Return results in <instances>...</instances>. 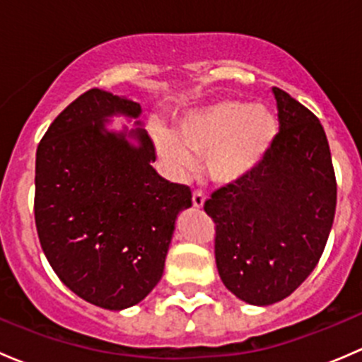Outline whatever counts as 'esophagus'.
I'll list each match as a JSON object with an SVG mask.
<instances>
[{"instance_id": "1", "label": "esophagus", "mask_w": 362, "mask_h": 362, "mask_svg": "<svg viewBox=\"0 0 362 362\" xmlns=\"http://www.w3.org/2000/svg\"><path fill=\"white\" fill-rule=\"evenodd\" d=\"M204 202H206V198H204V194L202 191H194V194H192V206L194 208H203Z\"/></svg>"}]
</instances>
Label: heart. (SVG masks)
<instances>
[{
  "label": "heart",
  "instance_id": "obj_1",
  "mask_svg": "<svg viewBox=\"0 0 362 362\" xmlns=\"http://www.w3.org/2000/svg\"><path fill=\"white\" fill-rule=\"evenodd\" d=\"M279 119L264 105L217 100L185 112L178 120V136L156 129L160 158L177 175L204 158V170L217 185L245 180L268 158L279 138Z\"/></svg>",
  "mask_w": 362,
  "mask_h": 362
}]
</instances>
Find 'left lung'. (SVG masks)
Segmentation results:
<instances>
[{
  "label": "left lung",
  "instance_id": "obj_1",
  "mask_svg": "<svg viewBox=\"0 0 362 362\" xmlns=\"http://www.w3.org/2000/svg\"><path fill=\"white\" fill-rule=\"evenodd\" d=\"M280 131L261 166L204 203L215 222L222 284L242 301L268 306L291 296L319 262L333 228L337 178L319 119L273 87Z\"/></svg>",
  "mask_w": 362,
  "mask_h": 362
}]
</instances>
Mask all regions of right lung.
<instances>
[{"label":"right lung","mask_w":362,"mask_h":362,"mask_svg":"<svg viewBox=\"0 0 362 362\" xmlns=\"http://www.w3.org/2000/svg\"><path fill=\"white\" fill-rule=\"evenodd\" d=\"M140 103L90 89L56 117L36 151L35 221L61 282L105 310L138 305L158 286L185 185L152 168ZM113 116L134 122L111 127Z\"/></svg>","instance_id":"obj_1"}]
</instances>
